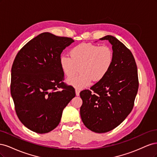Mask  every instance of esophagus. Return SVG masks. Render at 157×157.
Returning <instances> with one entry per match:
<instances>
[{
    "label": "esophagus",
    "instance_id": "obj_1",
    "mask_svg": "<svg viewBox=\"0 0 157 157\" xmlns=\"http://www.w3.org/2000/svg\"><path fill=\"white\" fill-rule=\"evenodd\" d=\"M75 92H76V95H77V96H78L79 95H80V90H77V89H76V90H75Z\"/></svg>",
    "mask_w": 157,
    "mask_h": 157
}]
</instances>
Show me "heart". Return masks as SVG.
Returning a JSON list of instances; mask_svg holds the SVG:
<instances>
[{
	"mask_svg": "<svg viewBox=\"0 0 157 157\" xmlns=\"http://www.w3.org/2000/svg\"><path fill=\"white\" fill-rule=\"evenodd\" d=\"M71 57L61 56L59 65L65 77L75 75L80 67V74L67 80V82L81 90L94 82L101 81L110 71L113 63L112 50L107 46L81 43L71 50Z\"/></svg>",
	"mask_w": 157,
	"mask_h": 157,
	"instance_id": "heart-1",
	"label": "heart"
}]
</instances>
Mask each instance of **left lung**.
<instances>
[{"label":"left lung","mask_w":157,"mask_h":157,"mask_svg":"<svg viewBox=\"0 0 157 157\" xmlns=\"http://www.w3.org/2000/svg\"><path fill=\"white\" fill-rule=\"evenodd\" d=\"M99 40L112 45L113 63L101 81L80 92L81 119L87 128L96 133L113 130L132 111L139 86L137 65L132 52L111 35Z\"/></svg>","instance_id":"left-lung-1"}]
</instances>
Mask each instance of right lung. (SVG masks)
Returning <instances> with one entry per match:
<instances>
[{"label":"right lung","mask_w":157,"mask_h":157,"mask_svg":"<svg viewBox=\"0 0 157 157\" xmlns=\"http://www.w3.org/2000/svg\"><path fill=\"white\" fill-rule=\"evenodd\" d=\"M73 42L42 33L16 55L11 70V96L19 119L28 129L39 134L53 130L75 96L74 88L63 82L59 65L61 52Z\"/></svg>","instance_id":"add662e5"}]
</instances>
